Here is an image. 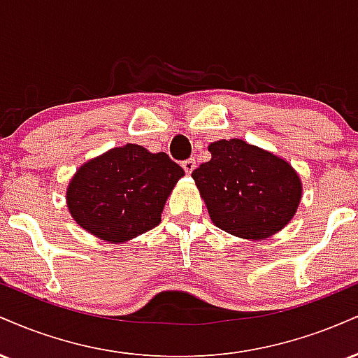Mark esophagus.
Returning a JSON list of instances; mask_svg holds the SVG:
<instances>
[{"mask_svg": "<svg viewBox=\"0 0 358 358\" xmlns=\"http://www.w3.org/2000/svg\"><path fill=\"white\" fill-rule=\"evenodd\" d=\"M182 166H183V170H185V171H187V173H188V175H190V173H192V171H193V170H195L196 163H195V159H193V158H190V159H185V162L182 163Z\"/></svg>", "mask_w": 358, "mask_h": 358, "instance_id": "1", "label": "esophagus"}]
</instances>
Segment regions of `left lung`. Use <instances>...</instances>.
Instances as JSON below:
<instances>
[{"instance_id": "1", "label": "left lung", "mask_w": 358, "mask_h": 358, "mask_svg": "<svg viewBox=\"0 0 358 358\" xmlns=\"http://www.w3.org/2000/svg\"><path fill=\"white\" fill-rule=\"evenodd\" d=\"M210 162L192 173L213 224L248 241L286 227L303 196L298 171L281 156L239 138L208 145Z\"/></svg>"}]
</instances>
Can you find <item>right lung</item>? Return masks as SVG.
<instances>
[{
  "instance_id": "add662e5",
  "label": "right lung",
  "mask_w": 358,
  "mask_h": 358,
  "mask_svg": "<svg viewBox=\"0 0 358 358\" xmlns=\"http://www.w3.org/2000/svg\"><path fill=\"white\" fill-rule=\"evenodd\" d=\"M183 175L166 153L127 143L79 166L65 200L84 231L110 244H124L162 222L168 196Z\"/></svg>"
}]
</instances>
